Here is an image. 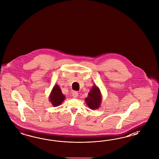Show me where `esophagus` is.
<instances>
[{"mask_svg": "<svg viewBox=\"0 0 159 159\" xmlns=\"http://www.w3.org/2000/svg\"><path fill=\"white\" fill-rule=\"evenodd\" d=\"M72 96L73 97L75 98H77L78 96H79V93L77 92H73L72 93Z\"/></svg>", "mask_w": 159, "mask_h": 159, "instance_id": "esophagus-1", "label": "esophagus"}]
</instances>
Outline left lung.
Segmentation results:
<instances>
[{
  "label": "left lung",
  "mask_w": 159,
  "mask_h": 159,
  "mask_svg": "<svg viewBox=\"0 0 159 159\" xmlns=\"http://www.w3.org/2000/svg\"><path fill=\"white\" fill-rule=\"evenodd\" d=\"M85 101L88 107L92 110L99 108L102 102V95L99 88L94 85L88 93V96L85 98Z\"/></svg>",
  "instance_id": "obj_1"
}]
</instances>
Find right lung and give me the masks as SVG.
Returning a JSON list of instances; mask_svg holds the SVG:
<instances>
[{
	"instance_id": "add662e5",
	"label": "right lung",
	"mask_w": 159,
	"mask_h": 159,
	"mask_svg": "<svg viewBox=\"0 0 159 159\" xmlns=\"http://www.w3.org/2000/svg\"><path fill=\"white\" fill-rule=\"evenodd\" d=\"M65 99V96L62 93L60 87L56 84L49 94V101L53 107H57L61 105Z\"/></svg>"
}]
</instances>
